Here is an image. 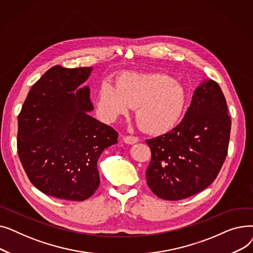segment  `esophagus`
<instances>
[{
	"instance_id": "esophagus-1",
	"label": "esophagus",
	"mask_w": 253,
	"mask_h": 253,
	"mask_svg": "<svg viewBox=\"0 0 253 253\" xmlns=\"http://www.w3.org/2000/svg\"><path fill=\"white\" fill-rule=\"evenodd\" d=\"M123 140L127 144H134L139 141L138 137H136V136H125V137H123Z\"/></svg>"
}]
</instances>
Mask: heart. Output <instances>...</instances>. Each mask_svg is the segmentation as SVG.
I'll return each mask as SVG.
<instances>
[{
	"instance_id": "b5f03b06",
	"label": "heart",
	"mask_w": 253,
	"mask_h": 253,
	"mask_svg": "<svg viewBox=\"0 0 253 253\" xmlns=\"http://www.w3.org/2000/svg\"><path fill=\"white\" fill-rule=\"evenodd\" d=\"M187 103V91L171 76L161 73L126 72L116 86L103 82L97 93V110L104 122H114L135 106L142 130L163 134L173 128Z\"/></svg>"
}]
</instances>
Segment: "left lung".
<instances>
[{
  "label": "left lung",
  "instance_id": "left-lung-1",
  "mask_svg": "<svg viewBox=\"0 0 253 253\" xmlns=\"http://www.w3.org/2000/svg\"><path fill=\"white\" fill-rule=\"evenodd\" d=\"M231 118L213 80L199 85L181 122L166 134L147 139L152 160L145 172L159 198L176 201L206 189L228 154Z\"/></svg>",
  "mask_w": 253,
  "mask_h": 253
}]
</instances>
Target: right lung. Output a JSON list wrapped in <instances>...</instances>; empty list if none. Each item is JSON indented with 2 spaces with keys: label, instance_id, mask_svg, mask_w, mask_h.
Segmentation results:
<instances>
[{
  "label": "right lung",
  "instance_id": "1",
  "mask_svg": "<svg viewBox=\"0 0 253 253\" xmlns=\"http://www.w3.org/2000/svg\"><path fill=\"white\" fill-rule=\"evenodd\" d=\"M93 68L55 65L33 85L18 116L17 151L31 182L42 193L84 201L99 185L97 161L118 133L89 115Z\"/></svg>",
  "mask_w": 253,
  "mask_h": 253
}]
</instances>
